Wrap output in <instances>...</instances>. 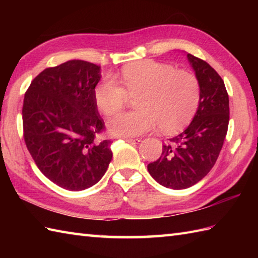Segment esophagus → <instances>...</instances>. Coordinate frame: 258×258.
<instances>
[{"label":"esophagus","instance_id":"esophagus-1","mask_svg":"<svg viewBox=\"0 0 258 258\" xmlns=\"http://www.w3.org/2000/svg\"><path fill=\"white\" fill-rule=\"evenodd\" d=\"M123 140L125 142H127V143H134V144H138L141 142L140 139H130V138H123Z\"/></svg>","mask_w":258,"mask_h":258}]
</instances>
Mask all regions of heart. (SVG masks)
<instances>
[{
	"instance_id": "obj_1",
	"label": "heart",
	"mask_w": 258,
	"mask_h": 258,
	"mask_svg": "<svg viewBox=\"0 0 258 258\" xmlns=\"http://www.w3.org/2000/svg\"><path fill=\"white\" fill-rule=\"evenodd\" d=\"M98 83L93 96L97 108L111 115L122 108L127 95L136 97L135 111L122 112L107 120V128L119 136H138L158 125L166 133L187 125L201 101L197 76L186 70L154 61L126 65L117 78Z\"/></svg>"
}]
</instances>
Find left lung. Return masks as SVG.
Returning a JSON list of instances; mask_svg holds the SVG:
<instances>
[{
    "label": "left lung",
    "mask_w": 258,
    "mask_h": 258,
    "mask_svg": "<svg viewBox=\"0 0 258 258\" xmlns=\"http://www.w3.org/2000/svg\"><path fill=\"white\" fill-rule=\"evenodd\" d=\"M201 84V101L195 116L184 132L168 139L157 161L147 171L157 183L184 189L199 183L213 166L226 138L229 101L224 81L210 64L187 54Z\"/></svg>",
    "instance_id": "left-lung-1"
}]
</instances>
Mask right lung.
I'll use <instances>...</instances> for the list:
<instances>
[{"label":"right lung","mask_w":258,"mask_h":258,"mask_svg":"<svg viewBox=\"0 0 258 258\" xmlns=\"http://www.w3.org/2000/svg\"><path fill=\"white\" fill-rule=\"evenodd\" d=\"M100 80L101 67L71 59L45 69L24 95L27 150L38 169L64 189L95 185L112 160V141L95 140L105 128L93 96Z\"/></svg>","instance_id":"add662e5"}]
</instances>
